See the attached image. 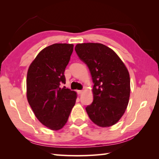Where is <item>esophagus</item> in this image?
<instances>
[{"mask_svg":"<svg viewBox=\"0 0 159 159\" xmlns=\"http://www.w3.org/2000/svg\"><path fill=\"white\" fill-rule=\"evenodd\" d=\"M76 92H77L78 94H79V95H80V94H81L83 93V90H77Z\"/></svg>","mask_w":159,"mask_h":159,"instance_id":"1","label":"esophagus"}]
</instances>
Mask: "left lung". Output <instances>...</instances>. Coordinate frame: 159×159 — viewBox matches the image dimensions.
<instances>
[{
	"mask_svg": "<svg viewBox=\"0 0 159 159\" xmlns=\"http://www.w3.org/2000/svg\"><path fill=\"white\" fill-rule=\"evenodd\" d=\"M75 50L86 65L94 83L93 102L85 110L100 127L116 123L125 111L130 92V75L125 64L111 48L101 43H79Z\"/></svg>",
	"mask_w": 159,
	"mask_h": 159,
	"instance_id": "1",
	"label": "left lung"
}]
</instances>
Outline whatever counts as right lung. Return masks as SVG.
<instances>
[{
    "mask_svg": "<svg viewBox=\"0 0 159 159\" xmlns=\"http://www.w3.org/2000/svg\"><path fill=\"white\" fill-rule=\"evenodd\" d=\"M73 50V44L49 45L39 53L28 69L29 105L39 121L52 130L64 127L76 103V93L61 88V83H66L64 73Z\"/></svg>",
    "mask_w": 159,
    "mask_h": 159,
    "instance_id": "add662e5",
    "label": "right lung"
}]
</instances>
